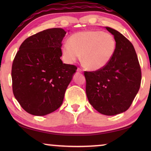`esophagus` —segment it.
<instances>
[{
    "label": "esophagus",
    "instance_id": "1",
    "mask_svg": "<svg viewBox=\"0 0 151 151\" xmlns=\"http://www.w3.org/2000/svg\"><path fill=\"white\" fill-rule=\"evenodd\" d=\"M77 70V72H78V73H82V72H83V70H82L81 68H78L77 70Z\"/></svg>",
    "mask_w": 151,
    "mask_h": 151
}]
</instances>
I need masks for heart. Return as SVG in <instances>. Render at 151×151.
I'll return each instance as SVG.
<instances>
[{"mask_svg": "<svg viewBox=\"0 0 151 151\" xmlns=\"http://www.w3.org/2000/svg\"><path fill=\"white\" fill-rule=\"evenodd\" d=\"M116 42L113 36L99 30H86L74 33L68 42L62 46L66 63H75L81 57L86 67L99 70L108 65L116 52Z\"/></svg>", "mask_w": 151, "mask_h": 151, "instance_id": "obj_1", "label": "heart"}]
</instances>
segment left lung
Returning a JSON list of instances; mask_svg holds the SVG:
<instances>
[{
  "label": "left lung",
  "mask_w": 151,
  "mask_h": 151,
  "mask_svg": "<svg viewBox=\"0 0 151 151\" xmlns=\"http://www.w3.org/2000/svg\"><path fill=\"white\" fill-rule=\"evenodd\" d=\"M105 28L115 39V54L102 69L85 71L86 93L94 109L112 116L131 106L140 88L141 70L132 43L117 30Z\"/></svg>",
  "instance_id": "obj_1"
}]
</instances>
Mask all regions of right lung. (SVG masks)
<instances>
[{"mask_svg": "<svg viewBox=\"0 0 151 151\" xmlns=\"http://www.w3.org/2000/svg\"><path fill=\"white\" fill-rule=\"evenodd\" d=\"M66 32L49 29L27 38L12 66V91L28 113L44 116L63 103L66 88L77 69L63 63L62 41Z\"/></svg>", "mask_w": 151, "mask_h": 151, "instance_id": "add662e5", "label": "right lung"}]
</instances>
